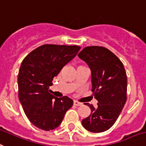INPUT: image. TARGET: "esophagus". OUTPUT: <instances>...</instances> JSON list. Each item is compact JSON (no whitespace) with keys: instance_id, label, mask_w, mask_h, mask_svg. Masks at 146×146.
Wrapping results in <instances>:
<instances>
[{"instance_id":"34e87169","label":"esophagus","mask_w":146,"mask_h":146,"mask_svg":"<svg viewBox=\"0 0 146 146\" xmlns=\"http://www.w3.org/2000/svg\"><path fill=\"white\" fill-rule=\"evenodd\" d=\"M73 104H74L75 106H82V103H80V102H78L77 100H74V101H73Z\"/></svg>"}]
</instances>
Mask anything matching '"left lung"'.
I'll use <instances>...</instances> for the list:
<instances>
[{
    "mask_svg": "<svg viewBox=\"0 0 146 146\" xmlns=\"http://www.w3.org/2000/svg\"><path fill=\"white\" fill-rule=\"evenodd\" d=\"M79 57L92 70L93 95L98 107L86 104L91 114L82 124L93 133L107 131L115 124L127 100V74L120 59L104 46H87Z\"/></svg>",
    "mask_w": 146,
    "mask_h": 146,
    "instance_id": "1",
    "label": "left lung"
}]
</instances>
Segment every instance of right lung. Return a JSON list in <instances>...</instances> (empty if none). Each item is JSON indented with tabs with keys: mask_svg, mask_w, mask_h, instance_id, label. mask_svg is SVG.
I'll return each instance as SVG.
<instances>
[{
	"mask_svg": "<svg viewBox=\"0 0 146 146\" xmlns=\"http://www.w3.org/2000/svg\"><path fill=\"white\" fill-rule=\"evenodd\" d=\"M79 46L45 44L31 52L22 61L18 75L19 98L24 112L36 127L56 128L73 104L67 96L49 93L52 80L64 66L76 55Z\"/></svg>",
	"mask_w": 146,
	"mask_h": 146,
	"instance_id": "add662e5",
	"label": "right lung"
}]
</instances>
